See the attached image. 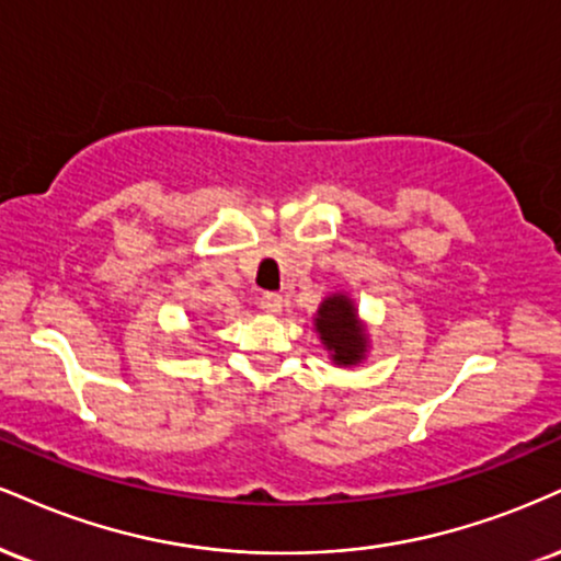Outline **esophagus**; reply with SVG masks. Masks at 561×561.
Listing matches in <instances>:
<instances>
[{
    "mask_svg": "<svg viewBox=\"0 0 561 561\" xmlns=\"http://www.w3.org/2000/svg\"><path fill=\"white\" fill-rule=\"evenodd\" d=\"M261 308L266 310V313H272V316L282 313V308H285V298H282V295H276V293H263Z\"/></svg>",
    "mask_w": 561,
    "mask_h": 561,
    "instance_id": "34e87169",
    "label": "esophagus"
}]
</instances>
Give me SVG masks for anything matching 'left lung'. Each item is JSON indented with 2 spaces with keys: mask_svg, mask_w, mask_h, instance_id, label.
<instances>
[{
  "mask_svg": "<svg viewBox=\"0 0 561 561\" xmlns=\"http://www.w3.org/2000/svg\"><path fill=\"white\" fill-rule=\"evenodd\" d=\"M316 329H319L327 350L334 353V363H340V366H353L366 353V334L357 323L355 306L345 295H332L321 302Z\"/></svg>",
  "mask_w": 561,
  "mask_h": 561,
  "instance_id": "1",
  "label": "left lung"
}]
</instances>
